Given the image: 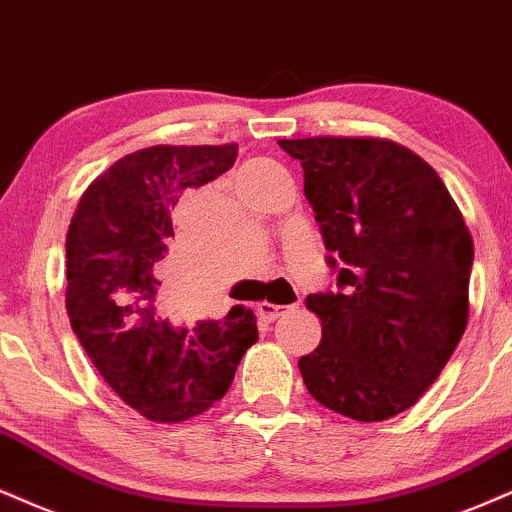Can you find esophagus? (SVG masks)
Segmentation results:
<instances>
[{"instance_id": "obj_1", "label": "esophagus", "mask_w": 512, "mask_h": 512, "mask_svg": "<svg viewBox=\"0 0 512 512\" xmlns=\"http://www.w3.org/2000/svg\"><path fill=\"white\" fill-rule=\"evenodd\" d=\"M289 308L292 306H280V304H270V301H263V304H258V315H261L263 320H268V323H273L275 318L285 315Z\"/></svg>"}]
</instances>
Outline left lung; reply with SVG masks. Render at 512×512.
<instances>
[{
    "instance_id": "left-lung-1",
    "label": "left lung",
    "mask_w": 512,
    "mask_h": 512,
    "mask_svg": "<svg viewBox=\"0 0 512 512\" xmlns=\"http://www.w3.org/2000/svg\"><path fill=\"white\" fill-rule=\"evenodd\" d=\"M304 168L334 292L306 296L323 323L299 358L308 394L351 420L380 422L432 387L468 325L472 237L430 163L389 140L277 142Z\"/></svg>"
}]
</instances>
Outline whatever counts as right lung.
I'll use <instances>...</instances> for the list:
<instances>
[{"instance_id": "add662e5", "label": "right lung", "mask_w": 512, "mask_h": 512, "mask_svg": "<svg viewBox=\"0 0 512 512\" xmlns=\"http://www.w3.org/2000/svg\"><path fill=\"white\" fill-rule=\"evenodd\" d=\"M237 144L140 149L104 170L66 235V311L94 368L154 422H180L223 399L258 339L254 311L175 327L159 311V268L180 249L173 208L235 166Z\"/></svg>"}]
</instances>
